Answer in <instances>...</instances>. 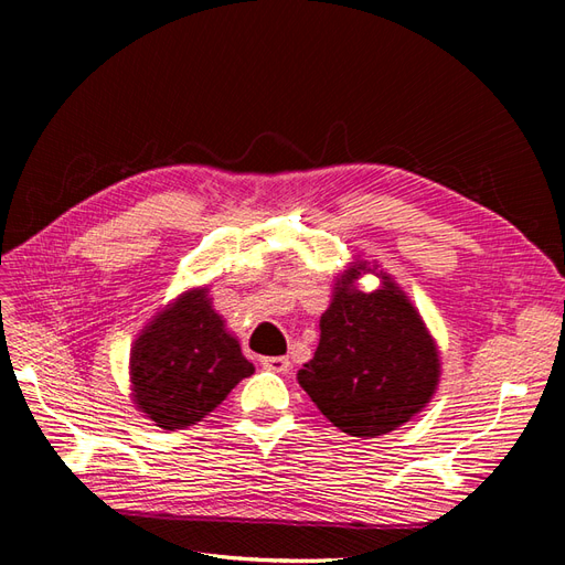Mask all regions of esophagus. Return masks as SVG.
<instances>
[{"label": "esophagus", "instance_id": "obj_1", "mask_svg": "<svg viewBox=\"0 0 565 565\" xmlns=\"http://www.w3.org/2000/svg\"><path fill=\"white\" fill-rule=\"evenodd\" d=\"M262 365L266 370H273V372H280V374H287L289 370H292V361L285 355H266L262 358Z\"/></svg>", "mask_w": 565, "mask_h": 565}]
</instances>
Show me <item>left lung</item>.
Here are the masks:
<instances>
[{"instance_id": "8db88e82", "label": "left lung", "mask_w": 565, "mask_h": 565, "mask_svg": "<svg viewBox=\"0 0 565 565\" xmlns=\"http://www.w3.org/2000/svg\"><path fill=\"white\" fill-rule=\"evenodd\" d=\"M380 266L353 259L339 273L320 316V341L297 380L337 429L355 438L396 431L431 403L440 353L417 306ZM365 271L381 278L372 294L356 289Z\"/></svg>"}]
</instances>
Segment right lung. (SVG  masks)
Returning <instances> with one entry per match:
<instances>
[{
  "mask_svg": "<svg viewBox=\"0 0 565 565\" xmlns=\"http://www.w3.org/2000/svg\"><path fill=\"white\" fill-rule=\"evenodd\" d=\"M249 374L254 365L212 306L210 287H191L167 303L129 353L131 403L164 431L207 417Z\"/></svg>",
  "mask_w": 565,
  "mask_h": 565,
  "instance_id": "1",
  "label": "right lung"
}]
</instances>
